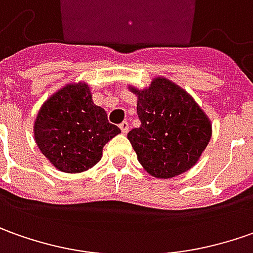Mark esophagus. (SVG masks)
<instances>
[{
    "label": "esophagus",
    "instance_id": "obj_1",
    "mask_svg": "<svg viewBox=\"0 0 253 253\" xmlns=\"http://www.w3.org/2000/svg\"><path fill=\"white\" fill-rule=\"evenodd\" d=\"M119 127H120V130L123 131V134H126L127 131L130 130V125H128V122H126V120H125V122H122Z\"/></svg>",
    "mask_w": 253,
    "mask_h": 253
}]
</instances>
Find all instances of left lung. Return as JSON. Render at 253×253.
Listing matches in <instances>:
<instances>
[{
    "mask_svg": "<svg viewBox=\"0 0 253 253\" xmlns=\"http://www.w3.org/2000/svg\"><path fill=\"white\" fill-rule=\"evenodd\" d=\"M137 96L138 128L127 138L144 170L158 179L175 178L196 165L213 134L211 120L193 96L165 77L143 89L127 85Z\"/></svg>",
    "mask_w": 253,
    "mask_h": 253,
    "instance_id": "left-lung-1",
    "label": "left lung"
}]
</instances>
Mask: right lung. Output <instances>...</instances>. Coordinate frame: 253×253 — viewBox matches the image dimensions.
<instances>
[{"label": "right lung", "mask_w": 253, "mask_h": 253, "mask_svg": "<svg viewBox=\"0 0 253 253\" xmlns=\"http://www.w3.org/2000/svg\"><path fill=\"white\" fill-rule=\"evenodd\" d=\"M120 133L93 103L85 81L66 84L40 106L33 123L35 143L56 169L85 172L102 158L105 144Z\"/></svg>", "instance_id": "1"}]
</instances>
